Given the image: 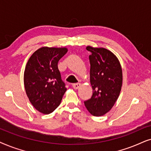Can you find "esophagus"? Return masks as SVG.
Returning <instances> with one entry per match:
<instances>
[{
    "mask_svg": "<svg viewBox=\"0 0 151 151\" xmlns=\"http://www.w3.org/2000/svg\"><path fill=\"white\" fill-rule=\"evenodd\" d=\"M81 87V83H74V84H72V88H74V89H79V88Z\"/></svg>",
    "mask_w": 151,
    "mask_h": 151,
    "instance_id": "1",
    "label": "esophagus"
}]
</instances>
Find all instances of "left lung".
Instances as JSON below:
<instances>
[{
    "mask_svg": "<svg viewBox=\"0 0 151 151\" xmlns=\"http://www.w3.org/2000/svg\"><path fill=\"white\" fill-rule=\"evenodd\" d=\"M91 52L90 83L93 92L92 97L84 101L88 112L99 116L109 111L119 97L122 86V70L119 60L105 48L86 47Z\"/></svg>",
    "mask_w": 151,
    "mask_h": 151,
    "instance_id": "left-lung-1",
    "label": "left lung"
}]
</instances>
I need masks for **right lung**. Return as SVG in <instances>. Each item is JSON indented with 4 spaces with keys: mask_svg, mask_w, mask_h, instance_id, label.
I'll list each match as a JSON object with an SVG mask.
<instances>
[{
    "mask_svg": "<svg viewBox=\"0 0 151 151\" xmlns=\"http://www.w3.org/2000/svg\"><path fill=\"white\" fill-rule=\"evenodd\" d=\"M67 52L65 47H43L34 52L26 65V94L32 106L43 114L51 113L60 105L67 90L58 68V62Z\"/></svg>",
    "mask_w": 151,
    "mask_h": 151,
    "instance_id": "add662e5",
    "label": "right lung"
}]
</instances>
